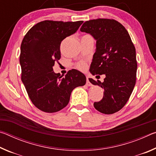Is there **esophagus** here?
Masks as SVG:
<instances>
[{
    "label": "esophagus",
    "instance_id": "1",
    "mask_svg": "<svg viewBox=\"0 0 156 156\" xmlns=\"http://www.w3.org/2000/svg\"><path fill=\"white\" fill-rule=\"evenodd\" d=\"M86 85L88 86V87L91 86V83L89 81V77H88V76H87V83H86Z\"/></svg>",
    "mask_w": 156,
    "mask_h": 156
}]
</instances>
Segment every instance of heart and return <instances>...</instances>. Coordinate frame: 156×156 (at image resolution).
I'll return each mask as SVG.
<instances>
[{"mask_svg":"<svg viewBox=\"0 0 156 156\" xmlns=\"http://www.w3.org/2000/svg\"><path fill=\"white\" fill-rule=\"evenodd\" d=\"M78 67L80 69H82V70L85 69V68H86V63L84 62H80L78 65Z\"/></svg>","mask_w":156,"mask_h":156,"instance_id":"b5f03b06","label":"heart"}]
</instances>
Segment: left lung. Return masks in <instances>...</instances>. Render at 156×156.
<instances>
[{
  "label": "left lung",
  "mask_w": 156,
  "mask_h": 156,
  "mask_svg": "<svg viewBox=\"0 0 156 156\" xmlns=\"http://www.w3.org/2000/svg\"><path fill=\"white\" fill-rule=\"evenodd\" d=\"M80 31L90 34L96 41L89 72L93 76L105 75L103 82L89 78L92 84L104 89L103 98L94 102V107L100 113L112 114L125 106L135 86V47L128 31L115 20L86 21Z\"/></svg>",
  "instance_id": "left-lung-1"
}]
</instances>
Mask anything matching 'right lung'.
<instances>
[{
	"mask_svg": "<svg viewBox=\"0 0 156 156\" xmlns=\"http://www.w3.org/2000/svg\"><path fill=\"white\" fill-rule=\"evenodd\" d=\"M83 23L42 21L28 31L22 41L21 80L32 103L44 112L62 109L73 89L86 83V76L78 70L69 71L63 77L53 69L61 56V42L76 33Z\"/></svg>",
	"mask_w": 156,
	"mask_h": 156,
	"instance_id": "1",
	"label": "right lung"
}]
</instances>
